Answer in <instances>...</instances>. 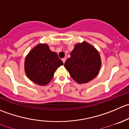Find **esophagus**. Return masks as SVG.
<instances>
[{"label":"esophagus","mask_w":129,"mask_h":129,"mask_svg":"<svg viewBox=\"0 0 129 129\" xmlns=\"http://www.w3.org/2000/svg\"><path fill=\"white\" fill-rule=\"evenodd\" d=\"M66 59H67V58H66V57H64V58H62V62H63V63H65V62H66Z\"/></svg>","instance_id":"34e87169"}]
</instances>
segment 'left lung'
Here are the masks:
<instances>
[{
	"mask_svg": "<svg viewBox=\"0 0 129 129\" xmlns=\"http://www.w3.org/2000/svg\"><path fill=\"white\" fill-rule=\"evenodd\" d=\"M102 66L99 52L87 42L77 43L67 58L64 67L79 84L87 83L97 76Z\"/></svg>",
	"mask_w": 129,
	"mask_h": 129,
	"instance_id": "obj_1",
	"label": "left lung"
}]
</instances>
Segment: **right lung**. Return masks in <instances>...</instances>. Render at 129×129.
Segmentation results:
<instances>
[{"label":"right lung","instance_id":"obj_1","mask_svg":"<svg viewBox=\"0 0 129 129\" xmlns=\"http://www.w3.org/2000/svg\"><path fill=\"white\" fill-rule=\"evenodd\" d=\"M63 62L57 53L50 50L47 44H38L27 55L24 62L26 76L31 81L45 86L52 79L54 72Z\"/></svg>","mask_w":129,"mask_h":129}]
</instances>
